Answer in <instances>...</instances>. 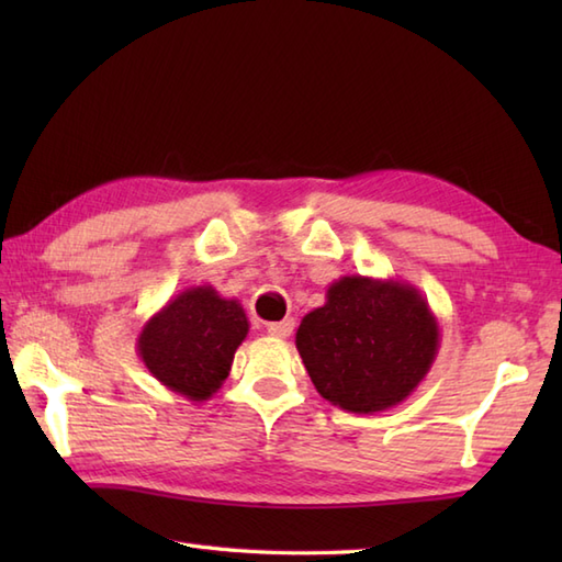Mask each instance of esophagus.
<instances>
[{
  "label": "esophagus",
  "instance_id": "esophagus-1",
  "mask_svg": "<svg viewBox=\"0 0 562 562\" xmlns=\"http://www.w3.org/2000/svg\"><path fill=\"white\" fill-rule=\"evenodd\" d=\"M294 330V318H282L278 324H268V333L272 338H290Z\"/></svg>",
  "mask_w": 562,
  "mask_h": 562
}]
</instances>
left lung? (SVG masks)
<instances>
[{"mask_svg": "<svg viewBox=\"0 0 562 562\" xmlns=\"http://www.w3.org/2000/svg\"><path fill=\"white\" fill-rule=\"evenodd\" d=\"M316 391L348 413H381L420 386L439 350V324L420 290L345 274L296 328Z\"/></svg>", "mask_w": 562, "mask_h": 562, "instance_id": "left-lung-1", "label": "left lung"}]
</instances>
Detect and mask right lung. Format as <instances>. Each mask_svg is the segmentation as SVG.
<instances>
[{"label":"right lung","instance_id":"1","mask_svg":"<svg viewBox=\"0 0 562 562\" xmlns=\"http://www.w3.org/2000/svg\"><path fill=\"white\" fill-rule=\"evenodd\" d=\"M246 336L248 318L238 300L200 284L166 302L142 326L137 355L161 386L202 403L222 389Z\"/></svg>","mask_w":562,"mask_h":562}]
</instances>
